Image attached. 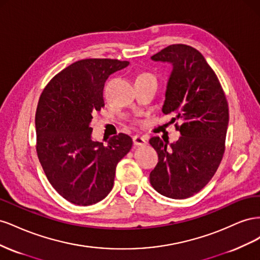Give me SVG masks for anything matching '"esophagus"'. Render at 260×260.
<instances>
[{"mask_svg": "<svg viewBox=\"0 0 260 260\" xmlns=\"http://www.w3.org/2000/svg\"><path fill=\"white\" fill-rule=\"evenodd\" d=\"M133 143H135V145H138V146L145 145L146 140L141 136H135V137H133Z\"/></svg>", "mask_w": 260, "mask_h": 260, "instance_id": "obj_1", "label": "esophagus"}]
</instances>
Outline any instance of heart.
I'll return each mask as SVG.
<instances>
[{
  "label": "heart",
  "instance_id": "b5f03b06",
  "mask_svg": "<svg viewBox=\"0 0 260 260\" xmlns=\"http://www.w3.org/2000/svg\"><path fill=\"white\" fill-rule=\"evenodd\" d=\"M151 77H153L151 74H141L137 77V79H142V78H151Z\"/></svg>",
  "mask_w": 260,
  "mask_h": 260
}]
</instances>
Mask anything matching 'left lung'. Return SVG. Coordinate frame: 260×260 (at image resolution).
<instances>
[{
  "label": "left lung",
  "mask_w": 260,
  "mask_h": 260,
  "mask_svg": "<svg viewBox=\"0 0 260 260\" xmlns=\"http://www.w3.org/2000/svg\"><path fill=\"white\" fill-rule=\"evenodd\" d=\"M151 58L172 65L162 113L181 120V137L174 143L149 140L158 154L149 182L166 198L184 200L199 193L221 162L229 106L215 72L192 46L172 44Z\"/></svg>",
  "instance_id": "1"
}]
</instances>
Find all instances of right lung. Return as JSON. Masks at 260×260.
<instances>
[{
  "mask_svg": "<svg viewBox=\"0 0 260 260\" xmlns=\"http://www.w3.org/2000/svg\"><path fill=\"white\" fill-rule=\"evenodd\" d=\"M129 61L88 58L69 65L45 86L36 113L37 153L45 176L68 202L89 206L114 185L117 164L132 139L119 133L107 145L92 140L93 114L104 106L107 78Z\"/></svg>",
  "mask_w": 260,
  "mask_h": 260,
  "instance_id": "add662e5",
  "label": "right lung"
}]
</instances>
